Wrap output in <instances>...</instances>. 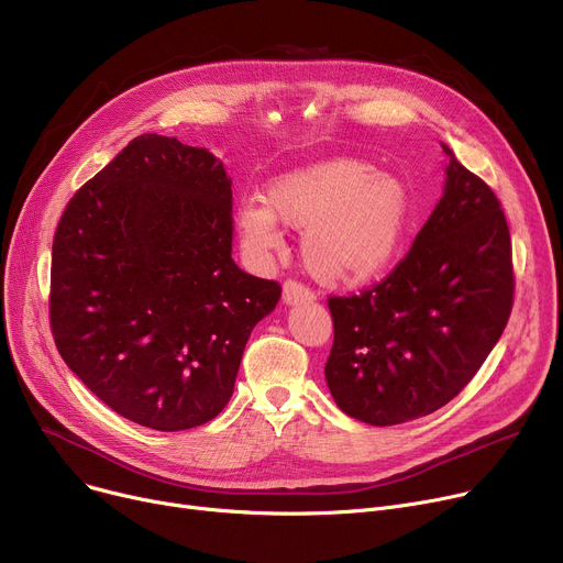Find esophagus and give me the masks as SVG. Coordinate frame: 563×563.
<instances>
[{
    "label": "esophagus",
    "instance_id": "1",
    "mask_svg": "<svg viewBox=\"0 0 563 563\" xmlns=\"http://www.w3.org/2000/svg\"><path fill=\"white\" fill-rule=\"evenodd\" d=\"M314 298V294L303 287L301 283H294V280H287L283 285V303L285 306H298V303H310Z\"/></svg>",
    "mask_w": 563,
    "mask_h": 563
}]
</instances>
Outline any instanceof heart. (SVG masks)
I'll return each instance as SVG.
<instances>
[{"label": "heart", "instance_id": "obj_1", "mask_svg": "<svg viewBox=\"0 0 563 563\" xmlns=\"http://www.w3.org/2000/svg\"><path fill=\"white\" fill-rule=\"evenodd\" d=\"M411 217L407 185L376 167L332 158L278 176L265 203L246 199L235 212L242 244L257 257L283 246L278 220L301 235L303 265L332 289L380 278L402 246Z\"/></svg>", "mask_w": 563, "mask_h": 563}]
</instances>
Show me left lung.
Returning <instances> with one entry per match:
<instances>
[{
    "instance_id": "1",
    "label": "left lung",
    "mask_w": 563,
    "mask_h": 563,
    "mask_svg": "<svg viewBox=\"0 0 563 563\" xmlns=\"http://www.w3.org/2000/svg\"><path fill=\"white\" fill-rule=\"evenodd\" d=\"M443 195L400 265L360 296L330 298L325 383L368 426L428 417L498 344L514 298L511 240L492 187L441 142Z\"/></svg>"
}]
</instances>
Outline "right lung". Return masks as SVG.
<instances>
[{"instance_id": "right-lung-1", "label": "right lung", "mask_w": 563, "mask_h": 563, "mask_svg": "<svg viewBox=\"0 0 563 563\" xmlns=\"http://www.w3.org/2000/svg\"><path fill=\"white\" fill-rule=\"evenodd\" d=\"M231 176L203 146L144 133L67 203L52 249L56 349L124 419L178 432L233 396L280 285L233 253Z\"/></svg>"}]
</instances>
